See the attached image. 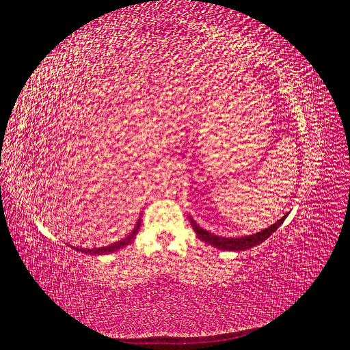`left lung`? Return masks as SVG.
<instances>
[{"label":"left lung","mask_w":350,"mask_h":350,"mask_svg":"<svg viewBox=\"0 0 350 350\" xmlns=\"http://www.w3.org/2000/svg\"><path fill=\"white\" fill-rule=\"evenodd\" d=\"M286 217H287V215L282 216L280 221H277L274 225L262 229L261 232H256V234H254V235H247V237H241V238L217 237L215 234H211V232H208L206 229L200 228L195 221H193L191 217H189V219H190V224H191L193 229H195L198 237L202 241H204L206 243H209V245H212V247H215L217 250H224V251H245V250H250L252 247H256L258 243H262L267 238L273 235Z\"/></svg>","instance_id":"left-lung-1"}]
</instances>
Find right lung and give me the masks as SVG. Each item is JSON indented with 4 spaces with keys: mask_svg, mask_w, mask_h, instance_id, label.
<instances>
[{
    "mask_svg": "<svg viewBox=\"0 0 350 350\" xmlns=\"http://www.w3.org/2000/svg\"><path fill=\"white\" fill-rule=\"evenodd\" d=\"M139 225H141V217L138 219V222H137L135 228L133 229L131 234H129L126 238H124V239L118 241V242H115V243L108 245V247H103V248H94V250H88V248H86V250H83V248H75V250H76L77 252H83V254H88V255H107V254L115 252V251H118V250H121V248L126 247V245H129V243H131V242L134 241L135 235L138 234ZM72 248H73V247H72Z\"/></svg>",
    "mask_w": 350,
    "mask_h": 350,
    "instance_id": "obj_1",
    "label": "right lung"
}]
</instances>
